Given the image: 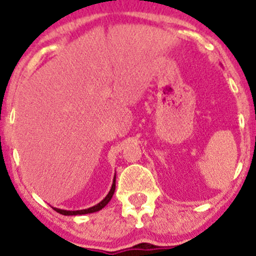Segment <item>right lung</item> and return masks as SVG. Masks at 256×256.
<instances>
[{
	"label": "right lung",
	"mask_w": 256,
	"mask_h": 256,
	"mask_svg": "<svg viewBox=\"0 0 256 256\" xmlns=\"http://www.w3.org/2000/svg\"><path fill=\"white\" fill-rule=\"evenodd\" d=\"M114 192H116V176H114L113 178V184H112L110 192H108L107 196H106L101 202H98V204L92 206V207L90 208H86V210H60V208H56V207H52V208H54L58 213L62 214V216H83V214L95 213V212H98V210H101L104 206H107L108 202L110 201L112 198H113Z\"/></svg>",
	"instance_id": "add662e5"
}]
</instances>
